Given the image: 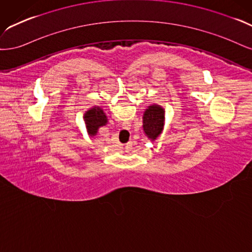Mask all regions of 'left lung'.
<instances>
[{"instance_id":"1","label":"left lung","mask_w":252,"mask_h":252,"mask_svg":"<svg viewBox=\"0 0 252 252\" xmlns=\"http://www.w3.org/2000/svg\"><path fill=\"white\" fill-rule=\"evenodd\" d=\"M143 131L152 141L157 139L164 126V110L158 104L149 105L143 114Z\"/></svg>"}]
</instances>
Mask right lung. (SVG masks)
<instances>
[{
    "label": "right lung",
    "mask_w": 252,
    "mask_h": 252,
    "mask_svg": "<svg viewBox=\"0 0 252 252\" xmlns=\"http://www.w3.org/2000/svg\"><path fill=\"white\" fill-rule=\"evenodd\" d=\"M85 123L87 132L91 137L97 134V131L100 126H103L108 124V118L105 116L102 109L99 107H93L88 110L85 114Z\"/></svg>",
    "instance_id": "add662e5"
}]
</instances>
